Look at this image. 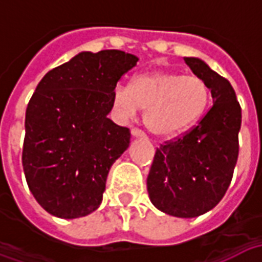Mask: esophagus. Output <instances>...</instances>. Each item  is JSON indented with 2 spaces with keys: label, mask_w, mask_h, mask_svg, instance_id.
<instances>
[{
  "label": "esophagus",
  "mask_w": 262,
  "mask_h": 262,
  "mask_svg": "<svg viewBox=\"0 0 262 262\" xmlns=\"http://www.w3.org/2000/svg\"><path fill=\"white\" fill-rule=\"evenodd\" d=\"M132 136L133 137H146L144 132L140 130V129H132Z\"/></svg>",
  "instance_id": "obj_1"
}]
</instances>
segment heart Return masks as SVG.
<instances>
[{
	"label": "heart",
	"mask_w": 262,
	"mask_h": 262,
	"mask_svg": "<svg viewBox=\"0 0 262 262\" xmlns=\"http://www.w3.org/2000/svg\"><path fill=\"white\" fill-rule=\"evenodd\" d=\"M210 102L206 82L196 75L177 71H150L136 75L130 88L118 84L112 92L114 108L123 116L147 109L144 122L160 137H174L196 125Z\"/></svg>",
	"instance_id": "1"
}]
</instances>
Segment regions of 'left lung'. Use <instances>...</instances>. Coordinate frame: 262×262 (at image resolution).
Wrapping results in <instances>:
<instances>
[{"label":"left lung","instance_id":"left-lung-1","mask_svg":"<svg viewBox=\"0 0 262 262\" xmlns=\"http://www.w3.org/2000/svg\"><path fill=\"white\" fill-rule=\"evenodd\" d=\"M210 90L213 105L184 136L156 150L147 191L156 208L176 217H196L225 196L238 157L242 108L225 77L196 57H184Z\"/></svg>","mask_w":262,"mask_h":262}]
</instances>
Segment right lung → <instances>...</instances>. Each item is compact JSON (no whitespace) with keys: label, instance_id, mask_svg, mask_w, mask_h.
I'll list each match as a JSON object with an SVG mask.
<instances>
[{"label":"right lung","instance_id":"add662e5","mask_svg":"<svg viewBox=\"0 0 262 262\" xmlns=\"http://www.w3.org/2000/svg\"><path fill=\"white\" fill-rule=\"evenodd\" d=\"M137 60L122 50L81 52L37 84L22 165L32 195L56 217H82L102 202L109 170L130 143V130L108 118L112 92Z\"/></svg>","mask_w":262,"mask_h":262}]
</instances>
